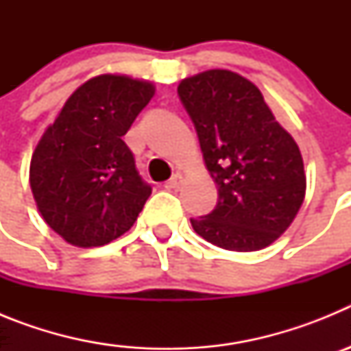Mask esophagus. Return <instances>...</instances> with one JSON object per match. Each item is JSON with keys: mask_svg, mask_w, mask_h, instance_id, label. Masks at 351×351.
Masks as SVG:
<instances>
[{"mask_svg": "<svg viewBox=\"0 0 351 351\" xmlns=\"http://www.w3.org/2000/svg\"><path fill=\"white\" fill-rule=\"evenodd\" d=\"M181 184H182V176L178 172V173H173L172 178L165 182V188L167 190H178Z\"/></svg>", "mask_w": 351, "mask_h": 351, "instance_id": "esophagus-1", "label": "esophagus"}]
</instances>
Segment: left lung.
I'll use <instances>...</instances> for the list:
<instances>
[{
	"label": "left lung",
	"instance_id": "left-lung-1",
	"mask_svg": "<svg viewBox=\"0 0 351 351\" xmlns=\"http://www.w3.org/2000/svg\"><path fill=\"white\" fill-rule=\"evenodd\" d=\"M178 95L197 130L218 204L191 226L207 243L258 251L281 237L306 195L299 145L255 84L230 70L182 79Z\"/></svg>",
	"mask_w": 351,
	"mask_h": 351
}]
</instances>
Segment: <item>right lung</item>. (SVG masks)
Instances as JSON below:
<instances>
[{
  "label": "right lung",
  "mask_w": 351,
  "mask_h": 351,
  "mask_svg": "<svg viewBox=\"0 0 351 351\" xmlns=\"http://www.w3.org/2000/svg\"><path fill=\"white\" fill-rule=\"evenodd\" d=\"M153 96L147 80L93 77L71 93L36 144L31 191L45 223L71 246L121 237L151 195L123 135Z\"/></svg>",
  "instance_id": "1"
}]
</instances>
